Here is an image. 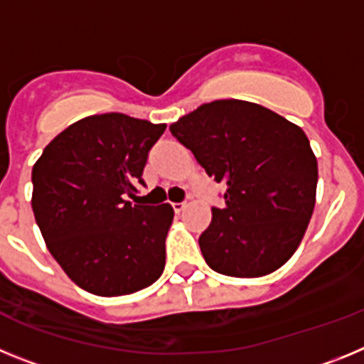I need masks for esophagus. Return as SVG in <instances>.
I'll return each mask as SVG.
<instances>
[{"mask_svg": "<svg viewBox=\"0 0 364 364\" xmlns=\"http://www.w3.org/2000/svg\"><path fill=\"white\" fill-rule=\"evenodd\" d=\"M171 205H173V210H175V213H182V211L188 208V204H186V202H173Z\"/></svg>", "mask_w": 364, "mask_h": 364, "instance_id": "34e87169", "label": "esophagus"}]
</instances>
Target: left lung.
Returning a JSON list of instances; mask_svg holds the SVG:
<instances>
[{
  "instance_id": "8db88e82",
  "label": "left lung",
  "mask_w": 364,
  "mask_h": 364,
  "mask_svg": "<svg viewBox=\"0 0 364 364\" xmlns=\"http://www.w3.org/2000/svg\"><path fill=\"white\" fill-rule=\"evenodd\" d=\"M205 173L224 186L198 244L222 275L255 279L286 264L315 208L317 159L299 125L244 100H215L169 125Z\"/></svg>"
}]
</instances>
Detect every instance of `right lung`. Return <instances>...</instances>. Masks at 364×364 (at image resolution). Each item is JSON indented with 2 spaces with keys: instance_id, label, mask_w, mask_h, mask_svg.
I'll use <instances>...</instances> for the list:
<instances>
[{
  "instance_id": "obj_1",
  "label": "right lung",
  "mask_w": 364,
  "mask_h": 364,
  "mask_svg": "<svg viewBox=\"0 0 364 364\" xmlns=\"http://www.w3.org/2000/svg\"><path fill=\"white\" fill-rule=\"evenodd\" d=\"M166 131L122 112L74 122L32 167V211L50 255L82 290L140 291L166 266L169 204L133 205L147 153Z\"/></svg>"
}]
</instances>
